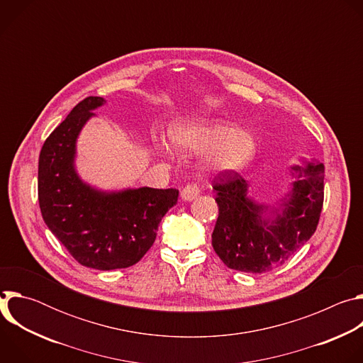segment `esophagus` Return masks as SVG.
Wrapping results in <instances>:
<instances>
[{"instance_id":"34e87169","label":"esophagus","mask_w":363,"mask_h":363,"mask_svg":"<svg viewBox=\"0 0 363 363\" xmlns=\"http://www.w3.org/2000/svg\"><path fill=\"white\" fill-rule=\"evenodd\" d=\"M199 186L196 185V184H189V185H186L185 188H182V191H181V198L184 199V201H192V199H195L198 195H199Z\"/></svg>"}]
</instances>
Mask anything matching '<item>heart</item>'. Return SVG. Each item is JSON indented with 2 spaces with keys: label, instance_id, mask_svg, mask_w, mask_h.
Returning <instances> with one entry per match:
<instances>
[{
  "label": "heart",
  "instance_id": "obj_1",
  "mask_svg": "<svg viewBox=\"0 0 363 363\" xmlns=\"http://www.w3.org/2000/svg\"><path fill=\"white\" fill-rule=\"evenodd\" d=\"M171 138L174 145L185 152L202 153L210 150L205 158L206 167L223 172L244 169L257 152L251 133L237 130L223 121H186L172 129Z\"/></svg>",
  "mask_w": 363,
  "mask_h": 363
}]
</instances>
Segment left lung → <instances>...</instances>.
I'll return each instance as SVG.
<instances>
[{"label":"left lung","mask_w":363,"mask_h":363,"mask_svg":"<svg viewBox=\"0 0 363 363\" xmlns=\"http://www.w3.org/2000/svg\"><path fill=\"white\" fill-rule=\"evenodd\" d=\"M291 174L296 181L281 208L248 198V182L234 171L216 177L218 218L213 247L227 267L244 273L273 270L315 234L323 206L325 167L303 161V165L291 167ZM267 211H272L273 219L264 218Z\"/></svg>","instance_id":"left-lung-1"}]
</instances>
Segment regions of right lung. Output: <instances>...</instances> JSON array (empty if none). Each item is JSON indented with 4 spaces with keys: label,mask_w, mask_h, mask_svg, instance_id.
<instances>
[{
    "label": "right lung",
    "mask_w": 363,
    "mask_h": 363,
    "mask_svg": "<svg viewBox=\"0 0 363 363\" xmlns=\"http://www.w3.org/2000/svg\"><path fill=\"white\" fill-rule=\"evenodd\" d=\"M105 101L86 97L45 139L38 158V203L48 230L77 263L108 272L130 267L146 254L179 191L143 186L105 192L80 179L76 140Z\"/></svg>",
    "instance_id": "obj_1"
}]
</instances>
